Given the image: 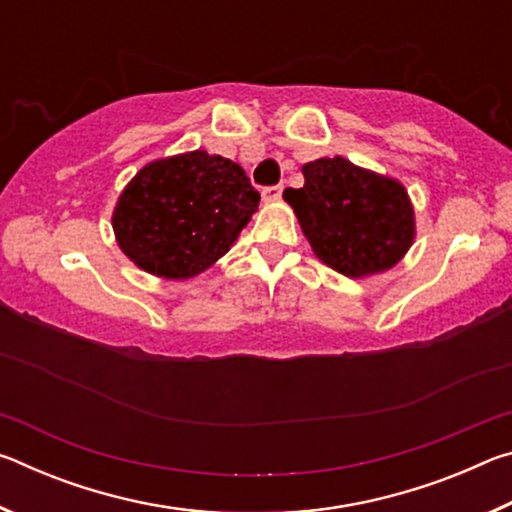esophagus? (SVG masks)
<instances>
[{
  "label": "esophagus",
  "instance_id": "34e87169",
  "mask_svg": "<svg viewBox=\"0 0 512 512\" xmlns=\"http://www.w3.org/2000/svg\"><path fill=\"white\" fill-rule=\"evenodd\" d=\"M280 196H282V185H275V187H264V189H262V201H264V203L280 201Z\"/></svg>",
  "mask_w": 512,
  "mask_h": 512
}]
</instances>
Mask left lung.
<instances>
[{
    "label": "left lung",
    "mask_w": 512,
    "mask_h": 512,
    "mask_svg": "<svg viewBox=\"0 0 512 512\" xmlns=\"http://www.w3.org/2000/svg\"><path fill=\"white\" fill-rule=\"evenodd\" d=\"M305 185L284 189L320 262L348 277L393 268L415 239V212L400 180L350 160L318 158L302 167Z\"/></svg>",
    "instance_id": "8db88e82"
}]
</instances>
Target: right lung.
<instances>
[{
  "mask_svg": "<svg viewBox=\"0 0 512 512\" xmlns=\"http://www.w3.org/2000/svg\"><path fill=\"white\" fill-rule=\"evenodd\" d=\"M257 205L237 162L196 149L144 164L117 198L112 230L137 268L189 280L228 253Z\"/></svg>",
  "mask_w": 512,
  "mask_h": 512,
  "instance_id": "1",
  "label": "right lung"
}]
</instances>
